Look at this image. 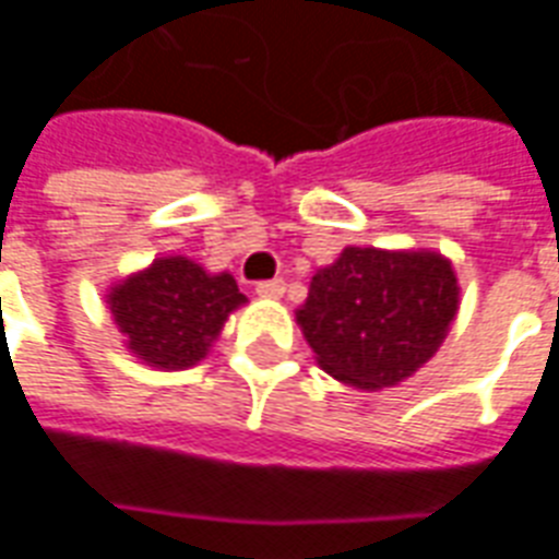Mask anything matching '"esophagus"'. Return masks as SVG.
<instances>
[{
    "label": "esophagus",
    "instance_id": "34e87169",
    "mask_svg": "<svg viewBox=\"0 0 559 559\" xmlns=\"http://www.w3.org/2000/svg\"><path fill=\"white\" fill-rule=\"evenodd\" d=\"M257 296H260V299H281V296H284V281H260V284H257Z\"/></svg>",
    "mask_w": 559,
    "mask_h": 559
}]
</instances>
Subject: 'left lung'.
I'll return each instance as SVG.
<instances>
[{"instance_id": "1", "label": "left lung", "mask_w": 559, "mask_h": 559, "mask_svg": "<svg viewBox=\"0 0 559 559\" xmlns=\"http://www.w3.org/2000/svg\"><path fill=\"white\" fill-rule=\"evenodd\" d=\"M457 305L455 266L440 251L347 245L314 272L296 323L329 377L380 392L440 350Z\"/></svg>"}]
</instances>
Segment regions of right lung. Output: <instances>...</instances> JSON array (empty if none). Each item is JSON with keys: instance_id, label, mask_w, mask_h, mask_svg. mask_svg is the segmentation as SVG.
Masks as SVG:
<instances>
[{"instance_id": "obj_1", "label": "right lung", "mask_w": 559, "mask_h": 559, "mask_svg": "<svg viewBox=\"0 0 559 559\" xmlns=\"http://www.w3.org/2000/svg\"><path fill=\"white\" fill-rule=\"evenodd\" d=\"M104 299L126 350L158 371L203 362L233 311L248 302L230 272H209L182 254L155 257L110 284Z\"/></svg>"}]
</instances>
